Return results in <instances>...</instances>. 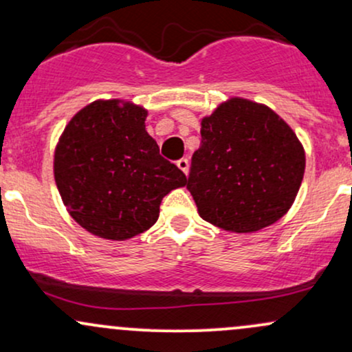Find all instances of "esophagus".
I'll use <instances>...</instances> for the list:
<instances>
[{
  "label": "esophagus",
  "mask_w": 352,
  "mask_h": 352,
  "mask_svg": "<svg viewBox=\"0 0 352 352\" xmlns=\"http://www.w3.org/2000/svg\"><path fill=\"white\" fill-rule=\"evenodd\" d=\"M188 165H190V162H188L187 157H182V159L177 160V167H179L184 173L188 172Z\"/></svg>",
  "instance_id": "34e87169"
}]
</instances>
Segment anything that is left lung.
Segmentation results:
<instances>
[{
  "mask_svg": "<svg viewBox=\"0 0 352 352\" xmlns=\"http://www.w3.org/2000/svg\"><path fill=\"white\" fill-rule=\"evenodd\" d=\"M187 188L200 217L217 227L250 233L288 212L305 175V151L270 107L230 99L201 120Z\"/></svg>",
  "mask_w": 352,
  "mask_h": 352,
  "instance_id": "left-lung-1",
  "label": "left lung"
}]
</instances>
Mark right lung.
<instances>
[{"instance_id":"obj_1","label":"right lung","mask_w":352,"mask_h":352,"mask_svg":"<svg viewBox=\"0 0 352 352\" xmlns=\"http://www.w3.org/2000/svg\"><path fill=\"white\" fill-rule=\"evenodd\" d=\"M119 104L96 100L72 117L56 147L54 179L80 227L122 241L151 228L160 201L187 177L147 134V111Z\"/></svg>"}]
</instances>
